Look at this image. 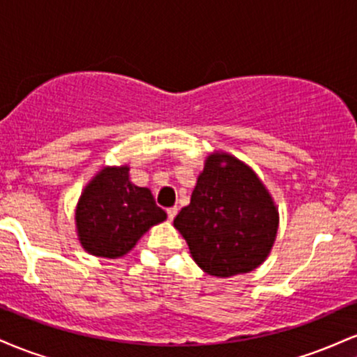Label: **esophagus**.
<instances>
[{"instance_id":"1","label":"esophagus","mask_w":357,"mask_h":357,"mask_svg":"<svg viewBox=\"0 0 357 357\" xmlns=\"http://www.w3.org/2000/svg\"><path fill=\"white\" fill-rule=\"evenodd\" d=\"M178 210L179 208L178 206H173V208H167V218H169L171 221L174 220V216L178 215Z\"/></svg>"}]
</instances>
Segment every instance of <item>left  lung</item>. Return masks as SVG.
Returning <instances> with one entry per match:
<instances>
[{
    "label": "left lung",
    "mask_w": 357,
    "mask_h": 357,
    "mask_svg": "<svg viewBox=\"0 0 357 357\" xmlns=\"http://www.w3.org/2000/svg\"><path fill=\"white\" fill-rule=\"evenodd\" d=\"M174 228L203 272L227 278L264 264L277 238L278 208L252 167L215 151Z\"/></svg>",
    "instance_id": "1"
}]
</instances>
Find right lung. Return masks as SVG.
I'll return each mask as SVG.
<instances>
[{
  "label": "right lung",
  "instance_id": "1",
  "mask_svg": "<svg viewBox=\"0 0 357 357\" xmlns=\"http://www.w3.org/2000/svg\"><path fill=\"white\" fill-rule=\"evenodd\" d=\"M167 218L149 188L129 179V166H107L82 191L75 208L77 236L90 255L121 258L141 236Z\"/></svg>",
  "mask_w": 357,
  "mask_h": 357
}]
</instances>
